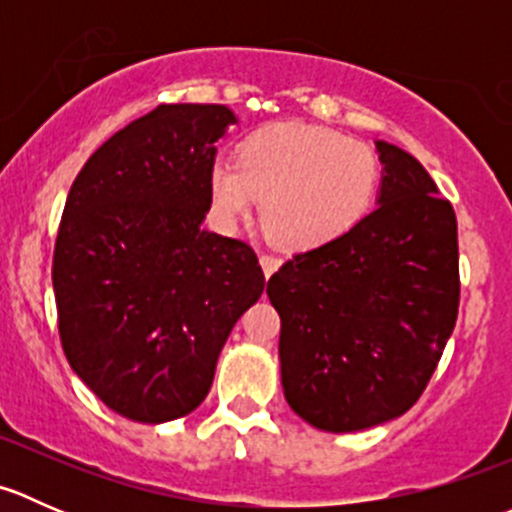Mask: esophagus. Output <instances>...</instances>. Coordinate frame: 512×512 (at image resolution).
<instances>
[{"mask_svg":"<svg viewBox=\"0 0 512 512\" xmlns=\"http://www.w3.org/2000/svg\"><path fill=\"white\" fill-rule=\"evenodd\" d=\"M280 257H275V255H260V265H262V272H265V277H270L272 272H277V267H280Z\"/></svg>","mask_w":512,"mask_h":512,"instance_id":"obj_1","label":"esophagus"}]
</instances>
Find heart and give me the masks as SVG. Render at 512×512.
<instances>
[{
	"mask_svg": "<svg viewBox=\"0 0 512 512\" xmlns=\"http://www.w3.org/2000/svg\"><path fill=\"white\" fill-rule=\"evenodd\" d=\"M381 163L374 148L334 128L280 121L252 131L235 163L210 173L223 223L247 220L262 200V225L285 250H309L349 232L374 205Z\"/></svg>",
	"mask_w": 512,
	"mask_h": 512,
	"instance_id": "obj_1",
	"label": "heart"
}]
</instances>
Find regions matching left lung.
I'll list each match as a JSON object with an SVG mask.
<instances>
[{"label": "left lung", "mask_w": 512, "mask_h": 512, "mask_svg": "<svg viewBox=\"0 0 512 512\" xmlns=\"http://www.w3.org/2000/svg\"><path fill=\"white\" fill-rule=\"evenodd\" d=\"M379 208L287 260L267 282L280 314L285 399L314 428L349 433L406 414L456 327L458 225L414 156L376 141Z\"/></svg>", "instance_id": "left-lung-1"}]
</instances>
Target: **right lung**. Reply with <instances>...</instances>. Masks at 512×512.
<instances>
[{
  "label": "right lung",
  "instance_id": "1",
  "mask_svg": "<svg viewBox=\"0 0 512 512\" xmlns=\"http://www.w3.org/2000/svg\"><path fill=\"white\" fill-rule=\"evenodd\" d=\"M235 121L218 103H163L113 133L66 198L51 270L61 347L131 421L198 409L265 289L247 242L203 230L215 141Z\"/></svg>",
  "mask_w": 512,
  "mask_h": 512
}]
</instances>
